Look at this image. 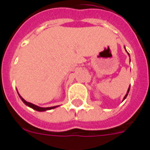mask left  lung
<instances>
[{"mask_svg":"<svg viewBox=\"0 0 150 150\" xmlns=\"http://www.w3.org/2000/svg\"><path fill=\"white\" fill-rule=\"evenodd\" d=\"M125 51H126V52H127V50H125ZM127 53H128V55H129V53H128V52H127ZM129 57H130V55H129ZM130 61H131V59H130ZM129 90H130V86H129V87H128V91H127V93H126V95H125V97H124V98H123V100H125V99L126 98V97H127V96H128V92H129Z\"/></svg>","mask_w":150,"mask_h":150,"instance_id":"obj_1","label":"left lung"}]
</instances>
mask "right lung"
<instances>
[{"label":"right lung","mask_w":150,"mask_h":150,"mask_svg":"<svg viewBox=\"0 0 150 150\" xmlns=\"http://www.w3.org/2000/svg\"><path fill=\"white\" fill-rule=\"evenodd\" d=\"M17 92H18V91H17ZM18 96H19V98H21V100H22V101H23V103L25 104V105H27L28 107H30V108H32V109L35 110L40 111V112H43V111L55 109V108H56V107H59V106H55V107H38V106L35 105V104H31V103H30V102L26 101V100H25V99H24L23 98H22V97L20 95H19V94H18Z\"/></svg>","instance_id":"obj_1"}]
</instances>
